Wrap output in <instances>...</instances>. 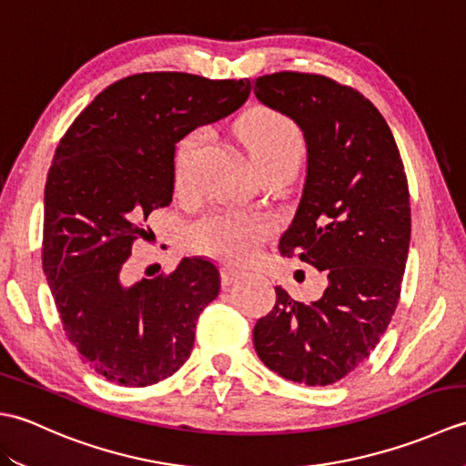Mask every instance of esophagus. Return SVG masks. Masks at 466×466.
I'll use <instances>...</instances> for the list:
<instances>
[{
    "instance_id": "esophagus-1",
    "label": "esophagus",
    "mask_w": 466,
    "mask_h": 466,
    "mask_svg": "<svg viewBox=\"0 0 466 466\" xmlns=\"http://www.w3.org/2000/svg\"><path fill=\"white\" fill-rule=\"evenodd\" d=\"M220 276H222V284H224V286H230V284H234L238 279H242V272L232 268V266H222V268H220Z\"/></svg>"
}]
</instances>
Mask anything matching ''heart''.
<instances>
[{"instance_id":"obj_1","label":"heart","mask_w":466,"mask_h":466,"mask_svg":"<svg viewBox=\"0 0 466 466\" xmlns=\"http://www.w3.org/2000/svg\"><path fill=\"white\" fill-rule=\"evenodd\" d=\"M238 134L258 170L284 160H300L304 137L289 116L268 107H256L238 122ZM206 130L186 134L174 152V184L177 192H190L194 170L206 142ZM272 232V220L258 212L214 210L190 228V246L214 260L242 264Z\"/></svg>"}]
</instances>
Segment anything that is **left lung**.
<instances>
[{"instance_id":"obj_1","label":"left lung","mask_w":466,"mask_h":466,"mask_svg":"<svg viewBox=\"0 0 466 466\" xmlns=\"http://www.w3.org/2000/svg\"><path fill=\"white\" fill-rule=\"evenodd\" d=\"M252 84L306 140L304 190L279 250L329 279L310 304L276 286L254 349L282 379L326 386L369 359L397 310L410 242L407 174L389 124L360 92L302 72Z\"/></svg>"}]
</instances>
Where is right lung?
I'll list each match as a JSON object with an SVG mask.
<instances>
[{"label":"right lung","mask_w":466,"mask_h":466,"mask_svg":"<svg viewBox=\"0 0 466 466\" xmlns=\"http://www.w3.org/2000/svg\"><path fill=\"white\" fill-rule=\"evenodd\" d=\"M250 80L182 72L127 76L67 127L44 196L42 264L67 340L84 364L122 386L172 376L194 346L196 320L220 292L206 258L170 276L122 282L144 222L174 194L176 142L248 100Z\"/></svg>","instance_id":"add662e5"}]
</instances>
